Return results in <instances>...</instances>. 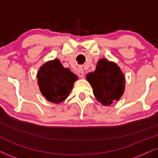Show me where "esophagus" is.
Segmentation results:
<instances>
[{"mask_svg": "<svg viewBox=\"0 0 158 158\" xmlns=\"http://www.w3.org/2000/svg\"><path fill=\"white\" fill-rule=\"evenodd\" d=\"M77 74L78 76H79L80 78H83L85 76V73H84V71H83V69L81 68H79V69L77 70Z\"/></svg>", "mask_w": 158, "mask_h": 158, "instance_id": "esophagus-1", "label": "esophagus"}]
</instances>
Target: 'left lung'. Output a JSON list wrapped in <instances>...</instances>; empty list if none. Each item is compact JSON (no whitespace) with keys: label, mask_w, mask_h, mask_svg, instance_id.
Masks as SVG:
<instances>
[{"label":"left lung","mask_w":158,"mask_h":158,"mask_svg":"<svg viewBox=\"0 0 158 158\" xmlns=\"http://www.w3.org/2000/svg\"><path fill=\"white\" fill-rule=\"evenodd\" d=\"M86 79L93 87L98 102L104 106L118 101L125 90V77L115 62L103 58L98 61L96 70L87 74Z\"/></svg>","instance_id":"obj_1"}]
</instances>
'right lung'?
<instances>
[{
    "label": "right lung",
    "instance_id": "1",
    "mask_svg": "<svg viewBox=\"0 0 158 158\" xmlns=\"http://www.w3.org/2000/svg\"><path fill=\"white\" fill-rule=\"evenodd\" d=\"M37 79L42 95L49 102L58 104L68 97L78 77L56 58L40 68Z\"/></svg>",
    "mask_w": 158,
    "mask_h": 158
}]
</instances>
